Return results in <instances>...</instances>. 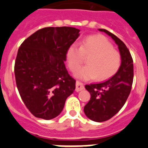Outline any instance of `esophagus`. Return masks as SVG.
<instances>
[{"label":"esophagus","mask_w":148,"mask_h":148,"mask_svg":"<svg viewBox=\"0 0 148 148\" xmlns=\"http://www.w3.org/2000/svg\"><path fill=\"white\" fill-rule=\"evenodd\" d=\"M75 91H77V92H79V91H82L83 89L85 88V86H84V85H83L82 83L80 82H76V84H75Z\"/></svg>","instance_id":"34e87169"}]
</instances>
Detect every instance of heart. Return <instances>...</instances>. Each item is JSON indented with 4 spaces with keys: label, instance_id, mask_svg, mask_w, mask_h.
Here are the masks:
<instances>
[{
    "label": "heart",
    "instance_id": "obj_1",
    "mask_svg": "<svg viewBox=\"0 0 148 148\" xmlns=\"http://www.w3.org/2000/svg\"><path fill=\"white\" fill-rule=\"evenodd\" d=\"M88 57L87 66L75 74L82 80L96 78L98 81H104L115 75L121 66L120 53L103 35H91L82 41L80 47L73 44L68 48L66 60L69 69L76 71Z\"/></svg>",
    "mask_w": 148,
    "mask_h": 148
}]
</instances>
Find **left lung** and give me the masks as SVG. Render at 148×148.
I'll return each instance as SVG.
<instances>
[{
    "label": "left lung",
    "mask_w": 148,
    "mask_h": 148,
    "mask_svg": "<svg viewBox=\"0 0 148 148\" xmlns=\"http://www.w3.org/2000/svg\"><path fill=\"white\" fill-rule=\"evenodd\" d=\"M99 30L114 40L122 59L119 70L110 79L101 83L85 85L91 98L84 107L85 114L95 122H104L116 115L125 104L131 91L134 69L132 57L125 44L106 29Z\"/></svg>",
    "instance_id": "obj_1"
}]
</instances>
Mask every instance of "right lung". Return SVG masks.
Segmentation results:
<instances>
[{"label": "right lung", "mask_w": 148, "mask_h": 148, "mask_svg": "<svg viewBox=\"0 0 148 148\" xmlns=\"http://www.w3.org/2000/svg\"><path fill=\"white\" fill-rule=\"evenodd\" d=\"M73 27L39 29L20 45L14 66L22 100L32 115L51 119L62 112L75 88L64 61L66 51L79 36Z\"/></svg>", "instance_id": "add662e5"}]
</instances>
